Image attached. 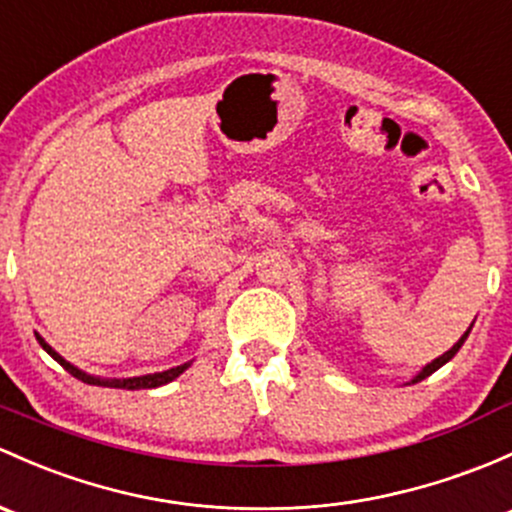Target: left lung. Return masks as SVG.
<instances>
[{"instance_id":"8db88e82","label":"left lung","mask_w":512,"mask_h":512,"mask_svg":"<svg viewBox=\"0 0 512 512\" xmlns=\"http://www.w3.org/2000/svg\"><path fill=\"white\" fill-rule=\"evenodd\" d=\"M469 331H471V328H469ZM469 331H466V333H464V336H461V338H459V343H456V346H454V348H451V351H446L444 355H439V358H437V360H432V363H429V365H427V368H424V370H422V373H419V375H417V378H414V380H412V383H419V380L429 378V375H432V373H434V370H439V368H441V365H444V363H449V360H451V358H454V355H456V353H459V348H461V346H464V341H466V336H469Z\"/></svg>"}]
</instances>
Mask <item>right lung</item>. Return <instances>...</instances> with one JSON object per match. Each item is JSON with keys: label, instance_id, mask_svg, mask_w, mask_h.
Masks as SVG:
<instances>
[{"label": "right lung", "instance_id": "1", "mask_svg": "<svg viewBox=\"0 0 512 512\" xmlns=\"http://www.w3.org/2000/svg\"><path fill=\"white\" fill-rule=\"evenodd\" d=\"M36 341H39L43 351H46L48 355H51L53 360H58V363H61L63 368H66L68 373L73 375V378L83 380V383H88V385H102V387H122V390H147V387H159V385H166V383H171V380H174V378H179V375L184 373V370L188 368V363H184V365H176V368H171V370H164V373L142 375V378H127V380H100V378H93V375H85L83 370H78V368H75V365L68 363V360H63L61 355H58L56 351H53L51 346H48L46 341H43V338L39 336V333H36Z\"/></svg>", "mask_w": 512, "mask_h": 512}]
</instances>
